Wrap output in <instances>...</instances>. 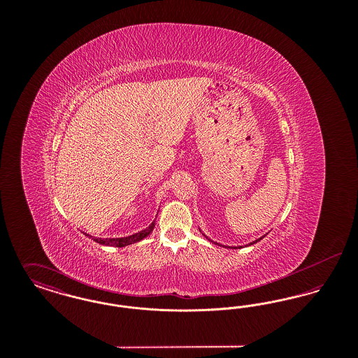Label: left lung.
Instances as JSON below:
<instances>
[{"mask_svg": "<svg viewBox=\"0 0 358 358\" xmlns=\"http://www.w3.org/2000/svg\"><path fill=\"white\" fill-rule=\"evenodd\" d=\"M263 238H264V236H263ZM257 238V240H255V241H252V243H250V245H251V244H254V243H256V241H259V240H262V238ZM216 244H217V243H216ZM234 248H238V247H234Z\"/></svg>", "mask_w": 358, "mask_h": 358, "instance_id": "obj_1", "label": "left lung"}]
</instances>
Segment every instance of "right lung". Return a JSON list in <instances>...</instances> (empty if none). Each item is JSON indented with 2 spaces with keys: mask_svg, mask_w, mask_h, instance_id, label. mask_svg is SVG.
<instances>
[{
  "mask_svg": "<svg viewBox=\"0 0 358 358\" xmlns=\"http://www.w3.org/2000/svg\"><path fill=\"white\" fill-rule=\"evenodd\" d=\"M155 219H157V217H155ZM154 227H155V222H152L146 229H143V231H141V232H138V234H134V235H131V236H126V238H94V241H96V243H99V244H104V245H111V247H126V245H129V244H134L136 241H139V240H142V238L149 236V235L152 234ZM87 236H88V238H91L90 235H87Z\"/></svg>",
  "mask_w": 358,
  "mask_h": 358,
  "instance_id": "right-lung-1",
  "label": "right lung"
}]
</instances>
